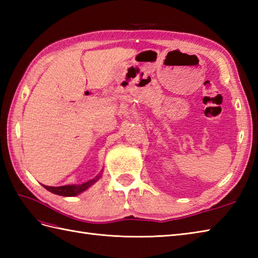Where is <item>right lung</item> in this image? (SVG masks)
Instances as JSON below:
<instances>
[{
  "label": "right lung",
  "instance_id": "add662e5",
  "mask_svg": "<svg viewBox=\"0 0 258 258\" xmlns=\"http://www.w3.org/2000/svg\"><path fill=\"white\" fill-rule=\"evenodd\" d=\"M100 176L101 175H98V176H96L95 178H93V179L89 180V182L80 184V185L79 184L78 185H65V186H57V187H52V186H46V185H43V186H44L47 190H50V191H52V193L56 194V195L75 196L89 188L91 185L94 184L96 180L100 178Z\"/></svg>",
  "mask_w": 258,
  "mask_h": 258
}]
</instances>
